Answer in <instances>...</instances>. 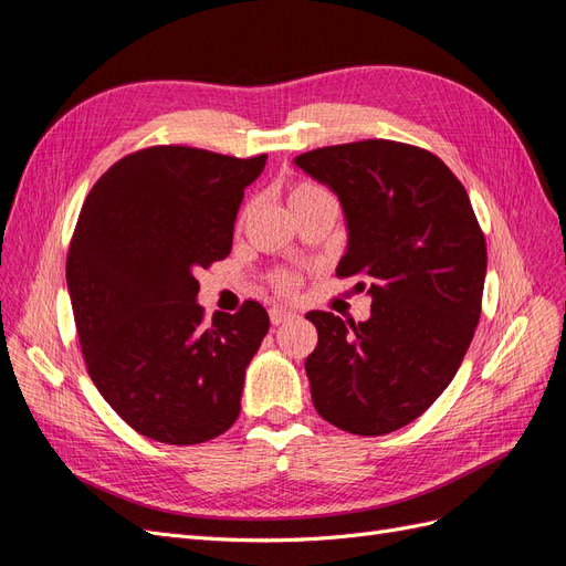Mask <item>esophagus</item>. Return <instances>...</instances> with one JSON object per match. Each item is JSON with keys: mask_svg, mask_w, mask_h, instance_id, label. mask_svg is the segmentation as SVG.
<instances>
[{"mask_svg": "<svg viewBox=\"0 0 566 566\" xmlns=\"http://www.w3.org/2000/svg\"><path fill=\"white\" fill-rule=\"evenodd\" d=\"M269 318H271L273 325H281V323H287L290 318H295V314L287 312V310H279V306H273V310L269 312Z\"/></svg>", "mask_w": 566, "mask_h": 566, "instance_id": "obj_1", "label": "esophagus"}]
</instances>
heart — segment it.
I'll use <instances>...</instances> for the list:
<instances>
[{"mask_svg": "<svg viewBox=\"0 0 566 566\" xmlns=\"http://www.w3.org/2000/svg\"><path fill=\"white\" fill-rule=\"evenodd\" d=\"M321 198H331V196H328V191H325L323 186H318V184H314V181H300V184H295V186L287 191L290 210H297V208H302V205H310V202L321 200ZM248 212H250V208L243 210V217H245ZM273 285H276L279 293L290 295V293H295L297 276H295V273H290V271H279L276 276H273Z\"/></svg>", "mask_w": 566, "mask_h": 566, "instance_id": "obj_1", "label": "heart"}]
</instances>
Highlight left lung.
I'll return each instance as SVG.
<instances>
[{
	"label": "left lung",
	"instance_id": "1",
	"mask_svg": "<svg viewBox=\"0 0 566 566\" xmlns=\"http://www.w3.org/2000/svg\"><path fill=\"white\" fill-rule=\"evenodd\" d=\"M337 193L349 243L337 276H364L368 321L310 312L312 401L339 430L380 437L449 387L482 314L486 241L465 186L434 153L389 139L295 158Z\"/></svg>",
	"mask_w": 566,
	"mask_h": 566
}]
</instances>
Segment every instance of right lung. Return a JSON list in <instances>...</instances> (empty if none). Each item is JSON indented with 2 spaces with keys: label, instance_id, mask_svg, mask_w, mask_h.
<instances>
[{
  "label": "right lung",
  "instance_id": "add662e5",
  "mask_svg": "<svg viewBox=\"0 0 566 566\" xmlns=\"http://www.w3.org/2000/svg\"><path fill=\"white\" fill-rule=\"evenodd\" d=\"M266 156L150 146L117 160L82 205L65 279L90 378L132 430L175 447L224 434L269 331L248 300L205 323L200 269L224 260Z\"/></svg>",
  "mask_w": 566,
  "mask_h": 566
}]
</instances>
